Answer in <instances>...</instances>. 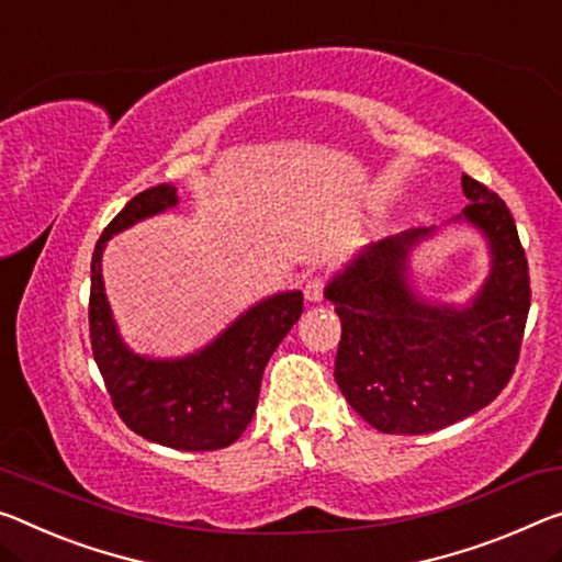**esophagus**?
Wrapping results in <instances>:
<instances>
[{
    "label": "esophagus",
    "instance_id": "34e87169",
    "mask_svg": "<svg viewBox=\"0 0 562 562\" xmlns=\"http://www.w3.org/2000/svg\"><path fill=\"white\" fill-rule=\"evenodd\" d=\"M325 295V278H319V274H315V278H310L305 282V297L310 302H319Z\"/></svg>",
    "mask_w": 562,
    "mask_h": 562
}]
</instances>
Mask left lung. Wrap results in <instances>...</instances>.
<instances>
[{"instance_id": "left-lung-1", "label": "left lung", "mask_w": 562, "mask_h": 562, "mask_svg": "<svg viewBox=\"0 0 562 562\" xmlns=\"http://www.w3.org/2000/svg\"><path fill=\"white\" fill-rule=\"evenodd\" d=\"M493 270L465 310L427 305L407 288L409 247L430 229L387 237L327 284L342 337L335 380L364 423L390 435H423L477 413L503 393L520 358L530 310L528 257L507 204L462 175Z\"/></svg>"}]
</instances>
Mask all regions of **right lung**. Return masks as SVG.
<instances>
[{
	"instance_id": "1",
	"label": "right lung",
	"mask_w": 562,
	"mask_h": 562,
	"mask_svg": "<svg viewBox=\"0 0 562 562\" xmlns=\"http://www.w3.org/2000/svg\"><path fill=\"white\" fill-rule=\"evenodd\" d=\"M175 204L172 184L139 192L97 239L89 288V340L112 405L132 432L175 450H220L233 445L252 420L265 364L300 319L302 292H284L260 302L215 342L184 360H149L130 352L104 297L102 249L120 229Z\"/></svg>"
}]
</instances>
